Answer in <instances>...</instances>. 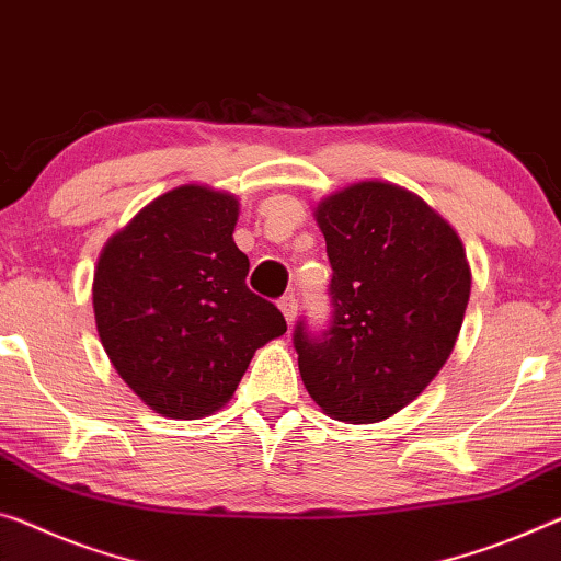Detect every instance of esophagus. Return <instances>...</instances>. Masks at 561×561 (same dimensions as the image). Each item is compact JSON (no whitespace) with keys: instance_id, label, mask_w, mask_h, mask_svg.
Masks as SVG:
<instances>
[{"instance_id":"obj_1","label":"esophagus","mask_w":561,"mask_h":561,"mask_svg":"<svg viewBox=\"0 0 561 561\" xmlns=\"http://www.w3.org/2000/svg\"><path fill=\"white\" fill-rule=\"evenodd\" d=\"M278 308L283 310V316H286V321L293 323V321H296V316H298V298L296 296H283L278 300Z\"/></svg>"}]
</instances>
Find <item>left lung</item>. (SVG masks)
<instances>
[{
  "mask_svg": "<svg viewBox=\"0 0 561 561\" xmlns=\"http://www.w3.org/2000/svg\"><path fill=\"white\" fill-rule=\"evenodd\" d=\"M331 321H298L306 389L329 416L376 424L416 399L451 356L471 293L456 230L419 195L364 180L318 203Z\"/></svg>",
  "mask_w": 561,
  "mask_h": 561,
  "instance_id": "8db88e82",
  "label": "left lung"
}]
</instances>
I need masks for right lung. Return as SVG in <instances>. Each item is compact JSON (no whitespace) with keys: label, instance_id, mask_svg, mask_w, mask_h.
I'll return each mask as SVG.
<instances>
[{"label":"right lung","instance_id":"right-lung-1","mask_svg":"<svg viewBox=\"0 0 561 561\" xmlns=\"http://www.w3.org/2000/svg\"><path fill=\"white\" fill-rule=\"evenodd\" d=\"M236 195L180 185L107 240L92 283L102 346L152 411L201 419L236 393L253 353L286 318L248 288L232 240Z\"/></svg>","mask_w":561,"mask_h":561}]
</instances>
